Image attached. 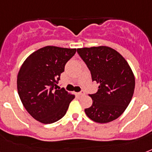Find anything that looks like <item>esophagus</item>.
<instances>
[{
  "mask_svg": "<svg viewBox=\"0 0 152 152\" xmlns=\"http://www.w3.org/2000/svg\"><path fill=\"white\" fill-rule=\"evenodd\" d=\"M78 95H80V96H83V95H85V92L84 91H80V92L78 93Z\"/></svg>",
  "mask_w": 152,
  "mask_h": 152,
  "instance_id": "esophagus-1",
  "label": "esophagus"
}]
</instances>
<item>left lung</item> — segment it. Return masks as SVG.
I'll return each mask as SVG.
<instances>
[{
  "mask_svg": "<svg viewBox=\"0 0 152 152\" xmlns=\"http://www.w3.org/2000/svg\"><path fill=\"white\" fill-rule=\"evenodd\" d=\"M79 56L90 70L91 80L99 84L90 94L91 107L84 110L88 118L107 123L119 118L134 93L135 77L129 65L118 52L107 46L77 49Z\"/></svg>",
  "mask_w": 152,
  "mask_h": 152,
  "instance_id": "8db88e82",
  "label": "left lung"
}]
</instances>
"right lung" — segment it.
Masks as SVG:
<instances>
[{"label":"right lung","instance_id":"obj_1","mask_svg":"<svg viewBox=\"0 0 152 152\" xmlns=\"http://www.w3.org/2000/svg\"><path fill=\"white\" fill-rule=\"evenodd\" d=\"M76 49L46 46L27 57L17 77L18 94L27 112L44 124L65 115L75 96L57 86L64 66Z\"/></svg>","mask_w":152,"mask_h":152}]
</instances>
